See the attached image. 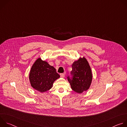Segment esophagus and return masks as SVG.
I'll return each instance as SVG.
<instances>
[{
    "label": "esophagus",
    "mask_w": 127,
    "mask_h": 127,
    "mask_svg": "<svg viewBox=\"0 0 127 127\" xmlns=\"http://www.w3.org/2000/svg\"><path fill=\"white\" fill-rule=\"evenodd\" d=\"M60 75V76L62 78H64L65 77V74L64 73H61Z\"/></svg>",
    "instance_id": "1"
}]
</instances>
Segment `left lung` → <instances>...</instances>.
<instances>
[{
	"label": "left lung",
	"mask_w": 127,
	"mask_h": 127,
	"mask_svg": "<svg viewBox=\"0 0 127 127\" xmlns=\"http://www.w3.org/2000/svg\"><path fill=\"white\" fill-rule=\"evenodd\" d=\"M72 69L70 76L67 77L71 88L77 93L86 91L93 79L91 68L87 61L84 57L79 58L72 64Z\"/></svg>",
	"instance_id": "left-lung-1"
}]
</instances>
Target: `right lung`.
<instances>
[{"label":"right lung","mask_w":127,"mask_h":127,"mask_svg":"<svg viewBox=\"0 0 127 127\" xmlns=\"http://www.w3.org/2000/svg\"><path fill=\"white\" fill-rule=\"evenodd\" d=\"M59 77L55 68L41 58L38 59L32 66L29 76L31 86L41 93L50 89L54 82Z\"/></svg>","instance_id":"add662e5"}]
</instances>
